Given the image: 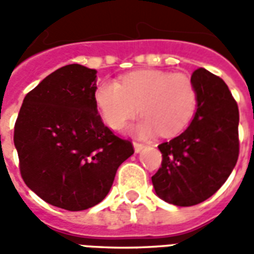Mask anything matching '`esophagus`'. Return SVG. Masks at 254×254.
<instances>
[{
    "instance_id": "obj_1",
    "label": "esophagus",
    "mask_w": 254,
    "mask_h": 254,
    "mask_svg": "<svg viewBox=\"0 0 254 254\" xmlns=\"http://www.w3.org/2000/svg\"><path fill=\"white\" fill-rule=\"evenodd\" d=\"M145 147V145L143 143H139V142H134V149H135L136 153H139Z\"/></svg>"
}]
</instances>
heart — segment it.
I'll list each match as a JSON object with an SVG mask.
<instances>
[{"label": "heart", "instance_id": "b5f03b06", "mask_svg": "<svg viewBox=\"0 0 254 254\" xmlns=\"http://www.w3.org/2000/svg\"><path fill=\"white\" fill-rule=\"evenodd\" d=\"M94 98L113 130H122L141 111L143 119L135 126L139 136L176 135L188 127L197 108V90L188 75L157 69L134 71L120 82L102 80Z\"/></svg>", "mask_w": 254, "mask_h": 254}]
</instances>
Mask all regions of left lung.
I'll list each match as a JSON object with an SVG mask.
<instances>
[{
	"mask_svg": "<svg viewBox=\"0 0 254 254\" xmlns=\"http://www.w3.org/2000/svg\"><path fill=\"white\" fill-rule=\"evenodd\" d=\"M198 108L181 135L160 143L161 167L152 176L160 198L191 206L212 197L237 164L239 156L237 101L227 84L205 68L191 73Z\"/></svg>",
	"mask_w": 254,
	"mask_h": 254,
	"instance_id": "1",
	"label": "left lung"
}]
</instances>
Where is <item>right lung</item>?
<instances>
[{"instance_id":"add662e5","label":"right lung","mask_w":254,"mask_h":254,"mask_svg":"<svg viewBox=\"0 0 254 254\" xmlns=\"http://www.w3.org/2000/svg\"><path fill=\"white\" fill-rule=\"evenodd\" d=\"M95 69L61 66L24 97L13 142L23 181L48 204L89 209L107 197L132 142L102 123Z\"/></svg>"}]
</instances>
